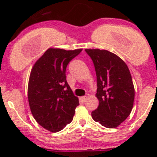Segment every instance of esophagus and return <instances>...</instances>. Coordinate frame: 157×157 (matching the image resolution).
Returning a JSON list of instances; mask_svg holds the SVG:
<instances>
[{
	"instance_id": "esophagus-1",
	"label": "esophagus",
	"mask_w": 157,
	"mask_h": 157,
	"mask_svg": "<svg viewBox=\"0 0 157 157\" xmlns=\"http://www.w3.org/2000/svg\"><path fill=\"white\" fill-rule=\"evenodd\" d=\"M80 99L83 102H86V100L87 99V96H82V97H80Z\"/></svg>"
}]
</instances>
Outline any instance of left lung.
I'll return each mask as SVG.
<instances>
[{
	"instance_id": "1",
	"label": "left lung",
	"mask_w": 157,
	"mask_h": 157,
	"mask_svg": "<svg viewBox=\"0 0 157 157\" xmlns=\"http://www.w3.org/2000/svg\"><path fill=\"white\" fill-rule=\"evenodd\" d=\"M95 67L99 106L92 112L95 121L108 128L118 127L129 116L134 88L127 64L106 50L85 49Z\"/></svg>"
}]
</instances>
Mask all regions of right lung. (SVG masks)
<instances>
[{
    "mask_svg": "<svg viewBox=\"0 0 157 157\" xmlns=\"http://www.w3.org/2000/svg\"><path fill=\"white\" fill-rule=\"evenodd\" d=\"M82 49L48 48L35 63L28 85L31 112L42 127L52 132L61 131L72 121L79 105L66 80V68Z\"/></svg>",
    "mask_w": 157,
    "mask_h": 157,
    "instance_id": "add662e5",
    "label": "right lung"
}]
</instances>
